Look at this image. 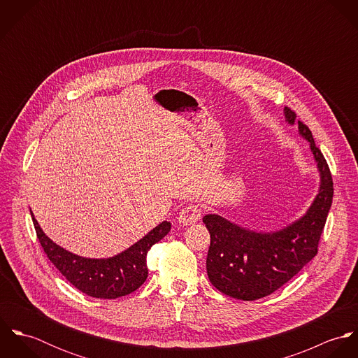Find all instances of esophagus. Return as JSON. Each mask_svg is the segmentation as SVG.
Masks as SVG:
<instances>
[{"mask_svg": "<svg viewBox=\"0 0 358 358\" xmlns=\"http://www.w3.org/2000/svg\"><path fill=\"white\" fill-rule=\"evenodd\" d=\"M201 208L199 205L190 204L185 206L179 213V222L182 224H194L201 219Z\"/></svg>", "mask_w": 358, "mask_h": 358, "instance_id": "1", "label": "esophagus"}]
</instances>
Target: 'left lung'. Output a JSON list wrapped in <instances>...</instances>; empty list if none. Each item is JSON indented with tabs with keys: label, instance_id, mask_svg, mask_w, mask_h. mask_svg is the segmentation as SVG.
Instances as JSON below:
<instances>
[{
	"label": "left lung",
	"instance_id": "left-lung-1",
	"mask_svg": "<svg viewBox=\"0 0 358 358\" xmlns=\"http://www.w3.org/2000/svg\"><path fill=\"white\" fill-rule=\"evenodd\" d=\"M288 124H298L299 134L310 143L320 172V190L299 220L273 233H256L219 215H206L203 222L210 234L206 273L220 292L241 301L264 298L292 277L317 255L318 243L332 204L334 182L329 166L315 146L306 124L285 107Z\"/></svg>",
	"mask_w": 358,
	"mask_h": 358
}]
</instances>
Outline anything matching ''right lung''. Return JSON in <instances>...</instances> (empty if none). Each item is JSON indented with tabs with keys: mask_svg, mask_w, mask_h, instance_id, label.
<instances>
[{
	"mask_svg": "<svg viewBox=\"0 0 358 358\" xmlns=\"http://www.w3.org/2000/svg\"><path fill=\"white\" fill-rule=\"evenodd\" d=\"M30 213L37 238L53 266L77 289L99 299H115L136 291L149 275V250L171 230V223L162 222L127 251L108 259H88L56 245L41 230L31 210Z\"/></svg>",
	"mask_w": 358,
	"mask_h": 358,
	"instance_id": "right-lung-1",
	"label": "right lung"
}]
</instances>
